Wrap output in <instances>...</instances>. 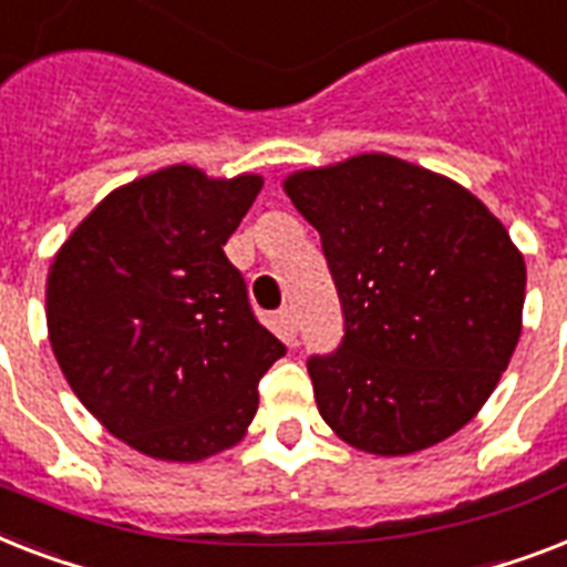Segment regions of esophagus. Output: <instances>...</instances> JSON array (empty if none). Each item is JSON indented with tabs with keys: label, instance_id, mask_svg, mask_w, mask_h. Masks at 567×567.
I'll use <instances>...</instances> for the list:
<instances>
[{
	"label": "esophagus",
	"instance_id": "esophagus-1",
	"mask_svg": "<svg viewBox=\"0 0 567 567\" xmlns=\"http://www.w3.org/2000/svg\"><path fill=\"white\" fill-rule=\"evenodd\" d=\"M278 324H280V333H284V337L296 339V333H298V316H296V310H292V307H284V310H280Z\"/></svg>",
	"mask_w": 567,
	"mask_h": 567
}]
</instances>
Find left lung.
Returning a JSON list of instances; mask_svg holds the SVG:
<instances>
[{
	"mask_svg": "<svg viewBox=\"0 0 567 567\" xmlns=\"http://www.w3.org/2000/svg\"><path fill=\"white\" fill-rule=\"evenodd\" d=\"M319 230L346 337L307 360L321 419L348 445L404 456L465 427L520 337L527 269L465 187L392 155L284 181Z\"/></svg>",
	"mask_w": 567,
	"mask_h": 567,
	"instance_id": "obj_1",
	"label": "left lung"
}]
</instances>
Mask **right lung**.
I'll return each instance as SVG.
<instances>
[{
  "label": "right lung",
  "mask_w": 567,
  "mask_h": 567,
  "mask_svg": "<svg viewBox=\"0 0 567 567\" xmlns=\"http://www.w3.org/2000/svg\"><path fill=\"white\" fill-rule=\"evenodd\" d=\"M260 175L169 166L113 189L54 255L49 342L107 433L155 460L237 445L287 346L257 321L225 243Z\"/></svg>",
  "instance_id": "1"
}]
</instances>
